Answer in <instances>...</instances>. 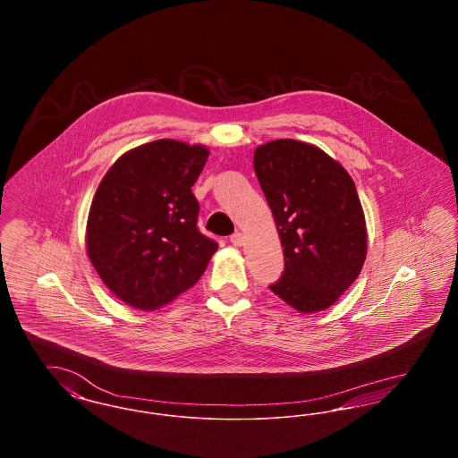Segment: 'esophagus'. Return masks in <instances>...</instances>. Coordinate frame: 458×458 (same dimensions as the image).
I'll list each match as a JSON object with an SVG mask.
<instances>
[{
    "label": "esophagus",
    "instance_id": "34e87169",
    "mask_svg": "<svg viewBox=\"0 0 458 458\" xmlns=\"http://www.w3.org/2000/svg\"><path fill=\"white\" fill-rule=\"evenodd\" d=\"M230 242L235 245V247H240V245H243V242H245V237H243V233H240V232H235L232 237H230Z\"/></svg>",
    "mask_w": 458,
    "mask_h": 458
}]
</instances>
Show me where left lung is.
I'll use <instances>...</instances> for the list:
<instances>
[{
	"instance_id": "1",
	"label": "left lung",
	"mask_w": 458,
	"mask_h": 458,
	"mask_svg": "<svg viewBox=\"0 0 458 458\" xmlns=\"http://www.w3.org/2000/svg\"><path fill=\"white\" fill-rule=\"evenodd\" d=\"M254 172L284 247V275L271 292L299 312L325 310L357 280L368 254L352 176L319 148L293 139L256 148Z\"/></svg>"
}]
</instances>
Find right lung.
I'll use <instances>...</instances> for the list:
<instances>
[{"instance_id":"right-lung-1","label":"right lung","mask_w":458,"mask_h":458,"mask_svg":"<svg viewBox=\"0 0 458 458\" xmlns=\"http://www.w3.org/2000/svg\"><path fill=\"white\" fill-rule=\"evenodd\" d=\"M209 151L159 139L122 154L89 209V259L125 304L154 310L199 282L218 250L197 228L192 185Z\"/></svg>"}]
</instances>
